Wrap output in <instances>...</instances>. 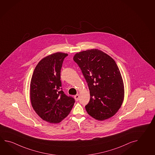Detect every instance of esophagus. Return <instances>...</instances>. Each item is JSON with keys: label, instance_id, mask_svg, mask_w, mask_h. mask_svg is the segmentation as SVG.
Masks as SVG:
<instances>
[{"label": "esophagus", "instance_id": "34e87169", "mask_svg": "<svg viewBox=\"0 0 155 155\" xmlns=\"http://www.w3.org/2000/svg\"><path fill=\"white\" fill-rule=\"evenodd\" d=\"M74 98H75L76 101H78V100H79V94H76V95H74Z\"/></svg>", "mask_w": 155, "mask_h": 155}]
</instances>
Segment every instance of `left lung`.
I'll return each mask as SVG.
<instances>
[{"label":"left lung","mask_w":155,"mask_h":155,"mask_svg":"<svg viewBox=\"0 0 155 155\" xmlns=\"http://www.w3.org/2000/svg\"><path fill=\"white\" fill-rule=\"evenodd\" d=\"M73 60L88 85L91 98L85 107L88 114L100 121L113 117L124 97L123 81L115 61L98 49L77 53Z\"/></svg>","instance_id":"1"}]
</instances>
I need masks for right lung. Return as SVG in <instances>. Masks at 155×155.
<instances>
[{"mask_svg": "<svg viewBox=\"0 0 155 155\" xmlns=\"http://www.w3.org/2000/svg\"><path fill=\"white\" fill-rule=\"evenodd\" d=\"M68 54L56 52L42 59L32 76L30 100L32 107L42 119L58 123L69 114L74 99L61 88V70Z\"/></svg>", "mask_w": 155, "mask_h": 155, "instance_id": "obj_1", "label": "right lung"}]
</instances>
